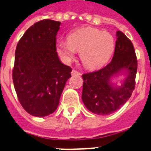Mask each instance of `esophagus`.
<instances>
[{
	"instance_id": "esophagus-1",
	"label": "esophagus",
	"mask_w": 151,
	"mask_h": 151,
	"mask_svg": "<svg viewBox=\"0 0 151 151\" xmlns=\"http://www.w3.org/2000/svg\"><path fill=\"white\" fill-rule=\"evenodd\" d=\"M71 74L72 75H81V73L78 71H77V70H72Z\"/></svg>"
}]
</instances>
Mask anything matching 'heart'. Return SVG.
Returning <instances> with one entry per match:
<instances>
[{
	"mask_svg": "<svg viewBox=\"0 0 151 151\" xmlns=\"http://www.w3.org/2000/svg\"><path fill=\"white\" fill-rule=\"evenodd\" d=\"M59 54L69 63L79 52L82 63L88 69L102 67L113 53L115 39L110 33L95 28L77 29L68 35V42H59Z\"/></svg>",
	"mask_w": 151,
	"mask_h": 151,
	"instance_id": "b5f03b06",
	"label": "heart"
}]
</instances>
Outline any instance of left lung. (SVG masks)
Here are the masks:
<instances>
[{
  "mask_svg": "<svg viewBox=\"0 0 151 151\" xmlns=\"http://www.w3.org/2000/svg\"><path fill=\"white\" fill-rule=\"evenodd\" d=\"M116 36L111 62L102 69L82 75L83 102L89 111L100 116L110 115L120 109L135 88L137 60L134 47L121 31H117ZM120 73H125L127 78L120 86H116L111 78Z\"/></svg>",
  "mask_w": 151,
  "mask_h": 151,
  "instance_id": "obj_1",
  "label": "left lung"
}]
</instances>
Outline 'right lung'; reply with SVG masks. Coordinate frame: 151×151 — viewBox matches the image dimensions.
<instances>
[{
    "label": "right lung",
    "instance_id": "1",
    "mask_svg": "<svg viewBox=\"0 0 151 151\" xmlns=\"http://www.w3.org/2000/svg\"><path fill=\"white\" fill-rule=\"evenodd\" d=\"M60 22L44 19L32 25L18 42L12 78L16 94L25 111L44 117L56 111L72 69L56 52Z\"/></svg>",
    "mask_w": 151,
    "mask_h": 151
}]
</instances>
